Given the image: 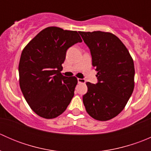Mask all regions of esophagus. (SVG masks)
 <instances>
[{
	"mask_svg": "<svg viewBox=\"0 0 151 151\" xmlns=\"http://www.w3.org/2000/svg\"><path fill=\"white\" fill-rule=\"evenodd\" d=\"M77 82H78V83H85V79L78 78V79H77Z\"/></svg>",
	"mask_w": 151,
	"mask_h": 151,
	"instance_id": "34e87169",
	"label": "esophagus"
}]
</instances>
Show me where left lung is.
I'll return each instance as SVG.
<instances>
[{
	"label": "left lung",
	"mask_w": 151,
	"mask_h": 151,
	"mask_svg": "<svg viewBox=\"0 0 151 151\" xmlns=\"http://www.w3.org/2000/svg\"><path fill=\"white\" fill-rule=\"evenodd\" d=\"M79 33L90 49L98 80L96 84L86 83L88 92L83 97V104L93 118L108 121L123 110L133 93L134 61L123 42L112 33Z\"/></svg>",
	"instance_id": "1"
}]
</instances>
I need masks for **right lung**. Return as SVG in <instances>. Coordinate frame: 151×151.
I'll list each match as a JSON object with an SVG mask.
<instances>
[{
    "label": "right lung",
    "instance_id": "1",
    "mask_svg": "<svg viewBox=\"0 0 151 151\" xmlns=\"http://www.w3.org/2000/svg\"><path fill=\"white\" fill-rule=\"evenodd\" d=\"M78 32L49 27L22 50L19 63V86L33 111L47 119L61 115L71 102L75 77L62 75V63L69 47L82 42Z\"/></svg>",
    "mask_w": 151,
    "mask_h": 151
}]
</instances>
